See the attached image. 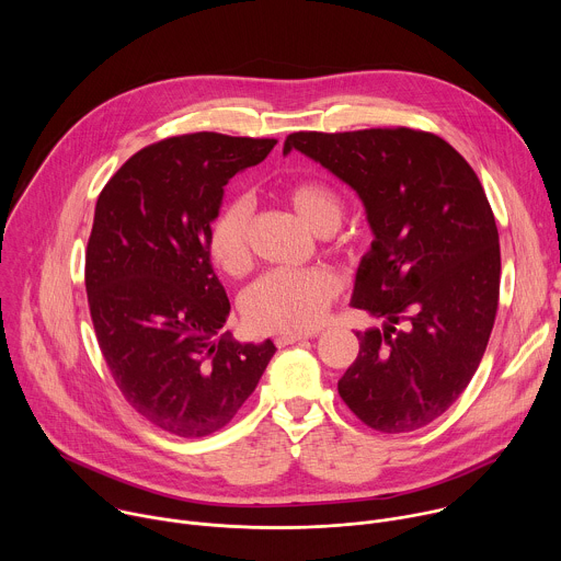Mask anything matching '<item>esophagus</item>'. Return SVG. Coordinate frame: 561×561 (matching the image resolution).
Returning a JSON list of instances; mask_svg holds the SVG:
<instances>
[{"label":"esophagus","instance_id":"esophagus-1","mask_svg":"<svg viewBox=\"0 0 561 561\" xmlns=\"http://www.w3.org/2000/svg\"><path fill=\"white\" fill-rule=\"evenodd\" d=\"M312 337V333H284V335H277L275 337V344L282 348V346H288V344H297L301 340H308Z\"/></svg>","mask_w":561,"mask_h":561}]
</instances>
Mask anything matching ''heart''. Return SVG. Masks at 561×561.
Returning <instances> with one entry per match:
<instances>
[{"mask_svg":"<svg viewBox=\"0 0 561 561\" xmlns=\"http://www.w3.org/2000/svg\"><path fill=\"white\" fill-rule=\"evenodd\" d=\"M295 215L317 234H331L344 219L342 197L322 182H297L284 191ZM208 251L226 275L239 277L251 268V206L247 199L226 202L208 228ZM340 293V279L329 268L273 271L260 277L242 297L247 322L264 333H299L322 322Z\"/></svg>","mask_w":561,"mask_h":561,"instance_id":"obj_1","label":"heart"}]
</instances>
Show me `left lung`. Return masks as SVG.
Listing matches in <instances>:
<instances>
[{
  "label": "left lung",
  "mask_w": 561,
  "mask_h": 561,
  "mask_svg": "<svg viewBox=\"0 0 561 561\" xmlns=\"http://www.w3.org/2000/svg\"><path fill=\"white\" fill-rule=\"evenodd\" d=\"M290 150L348 184L375 234L351 306L383 327L355 333L337 390L366 426L417 431L463 392L495 324L502 262L486 193L448 141L413 128L293 133Z\"/></svg>",
  "instance_id": "obj_1"
}]
</instances>
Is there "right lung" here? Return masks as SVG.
I'll use <instances>...</instances> for the list:
<instances>
[{"label": "right lung", "instance_id": "1", "mask_svg": "<svg viewBox=\"0 0 561 561\" xmlns=\"http://www.w3.org/2000/svg\"><path fill=\"white\" fill-rule=\"evenodd\" d=\"M275 144L219 133L157 141L128 159L95 206L87 293L102 355L126 402L178 437L226 426L277 351L221 333L230 301L208 251L224 186Z\"/></svg>", "mask_w": 561, "mask_h": 561}]
</instances>
